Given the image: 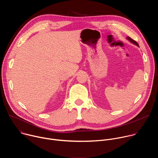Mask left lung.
I'll list each match as a JSON object with an SVG mask.
<instances>
[{"label": "left lung", "instance_id": "8db88e82", "mask_svg": "<svg viewBox=\"0 0 158 158\" xmlns=\"http://www.w3.org/2000/svg\"><path fill=\"white\" fill-rule=\"evenodd\" d=\"M127 39L131 42V43H132V44H135V45H136L137 46H138L139 47V44H138V42H136V41H135L134 40H133L132 39H131V37H127Z\"/></svg>", "mask_w": 158, "mask_h": 158}]
</instances>
